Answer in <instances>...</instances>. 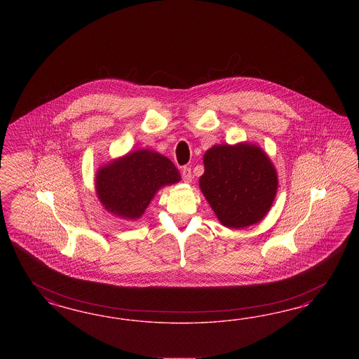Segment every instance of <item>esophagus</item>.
Instances as JSON below:
<instances>
[{
    "mask_svg": "<svg viewBox=\"0 0 359 359\" xmlns=\"http://www.w3.org/2000/svg\"><path fill=\"white\" fill-rule=\"evenodd\" d=\"M182 177H183V180H184L185 183H191V182H192V179H194V176H192V171H191V168H188V167H184V168L182 170Z\"/></svg>",
    "mask_w": 359,
    "mask_h": 359,
    "instance_id": "esophagus-1",
    "label": "esophagus"
}]
</instances>
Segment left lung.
I'll return each mask as SVG.
<instances>
[{
	"label": "left lung",
	"instance_id": "obj_1",
	"mask_svg": "<svg viewBox=\"0 0 359 359\" xmlns=\"http://www.w3.org/2000/svg\"><path fill=\"white\" fill-rule=\"evenodd\" d=\"M200 189L218 221L230 229L261 222L278 192V172L262 147L239 142L215 144L203 158Z\"/></svg>",
	"mask_w": 359,
	"mask_h": 359
}]
</instances>
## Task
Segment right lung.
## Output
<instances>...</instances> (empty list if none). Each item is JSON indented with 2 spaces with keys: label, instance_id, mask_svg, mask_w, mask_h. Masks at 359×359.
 Listing matches in <instances>:
<instances>
[{
  "label": "right lung",
  "instance_id": "add662e5",
  "mask_svg": "<svg viewBox=\"0 0 359 359\" xmlns=\"http://www.w3.org/2000/svg\"><path fill=\"white\" fill-rule=\"evenodd\" d=\"M175 164L159 152L142 149L98 167L96 195L105 210L125 221L142 217L152 198L165 185L179 183Z\"/></svg>",
  "mask_w": 359,
  "mask_h": 359
}]
</instances>
